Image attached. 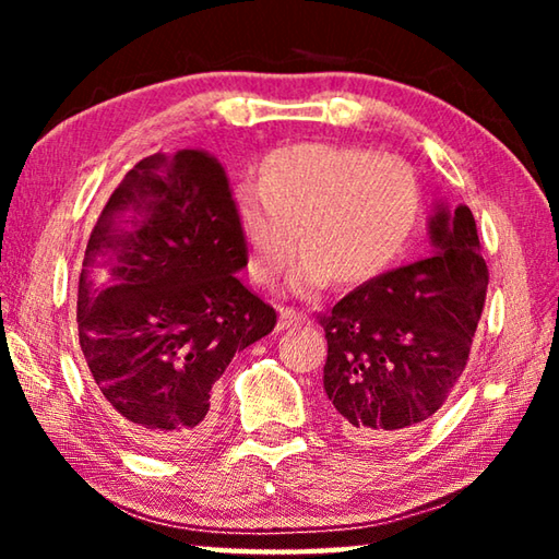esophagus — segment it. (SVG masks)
<instances>
[{
	"mask_svg": "<svg viewBox=\"0 0 559 559\" xmlns=\"http://www.w3.org/2000/svg\"><path fill=\"white\" fill-rule=\"evenodd\" d=\"M306 316L296 313L293 308H281V316H278V330H288V328H298L306 323Z\"/></svg>",
	"mask_w": 559,
	"mask_h": 559,
	"instance_id": "34e87169",
	"label": "esophagus"
}]
</instances>
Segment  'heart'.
<instances>
[{
	"label": "heart",
	"instance_id": "1",
	"mask_svg": "<svg viewBox=\"0 0 559 559\" xmlns=\"http://www.w3.org/2000/svg\"><path fill=\"white\" fill-rule=\"evenodd\" d=\"M419 214V185L396 157L365 147L302 143L261 159L259 187L234 197V219L257 283L278 281L298 249L306 253L293 286L325 278L337 288L365 286L400 257Z\"/></svg>",
	"mask_w": 559,
	"mask_h": 559
}]
</instances>
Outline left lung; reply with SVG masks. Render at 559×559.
Returning <instances> with one entry per match:
<instances>
[{"instance_id": "8db88e82", "label": "left lung", "mask_w": 559, "mask_h": 559, "mask_svg": "<svg viewBox=\"0 0 559 559\" xmlns=\"http://www.w3.org/2000/svg\"><path fill=\"white\" fill-rule=\"evenodd\" d=\"M429 236V259L382 273L320 316L325 394L359 443L421 429L468 362L488 288L476 219L466 204H439Z\"/></svg>"}]
</instances>
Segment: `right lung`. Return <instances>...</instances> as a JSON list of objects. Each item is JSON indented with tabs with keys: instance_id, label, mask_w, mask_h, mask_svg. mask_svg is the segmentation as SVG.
Returning a JSON list of instances; mask_svg holds the SVG:
<instances>
[{
	"instance_id": "obj_1",
	"label": "right lung",
	"mask_w": 559,
	"mask_h": 559,
	"mask_svg": "<svg viewBox=\"0 0 559 559\" xmlns=\"http://www.w3.org/2000/svg\"><path fill=\"white\" fill-rule=\"evenodd\" d=\"M246 263L229 179L204 150L140 159L103 206L79 278V343L96 400L145 449L197 447L214 382L276 325L236 278Z\"/></svg>"
}]
</instances>
